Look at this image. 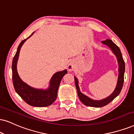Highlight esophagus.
I'll use <instances>...</instances> for the list:
<instances>
[{
    "label": "esophagus",
    "mask_w": 134,
    "mask_h": 134,
    "mask_svg": "<svg viewBox=\"0 0 134 134\" xmlns=\"http://www.w3.org/2000/svg\"><path fill=\"white\" fill-rule=\"evenodd\" d=\"M74 69V65H69L68 66V69L69 70H72Z\"/></svg>",
    "instance_id": "1"
}]
</instances>
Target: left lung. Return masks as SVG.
<instances>
[{
	"label": "left lung",
	"mask_w": 134,
	"mask_h": 134,
	"mask_svg": "<svg viewBox=\"0 0 134 134\" xmlns=\"http://www.w3.org/2000/svg\"><path fill=\"white\" fill-rule=\"evenodd\" d=\"M102 43L105 45H107L112 50L113 52L117 57L118 64H119V75H118V82H117L116 88H115L113 93H111V95L108 96L107 98L101 99V100H94V99H91V98L85 95L84 94H83L82 93H81L80 90L78 80L76 77H74L75 86L76 88H77L78 96H79L80 100L81 101V102L83 104L86 105V106H91V107L94 108H101L109 104L116 96L119 95L122 88L124 83V76L125 72V62L124 61L121 50H120L119 47L116 44L113 43L112 40H109V39H107V40L105 41H103Z\"/></svg>",
	"instance_id": "left-lung-1"
}]
</instances>
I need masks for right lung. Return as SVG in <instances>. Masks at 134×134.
Masks as SVG:
<instances>
[{"instance_id": "obj_1", "label": "right lung", "mask_w": 134, "mask_h": 134, "mask_svg": "<svg viewBox=\"0 0 134 134\" xmlns=\"http://www.w3.org/2000/svg\"><path fill=\"white\" fill-rule=\"evenodd\" d=\"M33 33L28 38L23 40L20 43L13 57L12 66L13 84L16 92L27 104L35 107H46L50 106L55 101L59 85L62 78L67 73V71L64 70L54 74L49 82V86L46 90L34 88L21 80L18 75L16 69L20 51L22 45L26 40L33 35Z\"/></svg>"}]
</instances>
